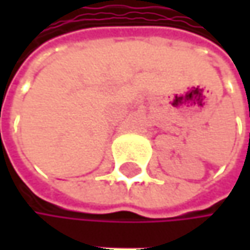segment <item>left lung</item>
Instances as JSON below:
<instances>
[{
	"label": "left lung",
	"instance_id": "1",
	"mask_svg": "<svg viewBox=\"0 0 250 250\" xmlns=\"http://www.w3.org/2000/svg\"><path fill=\"white\" fill-rule=\"evenodd\" d=\"M249 140H250V134H249Z\"/></svg>",
	"mask_w": 250,
	"mask_h": 250
}]
</instances>
